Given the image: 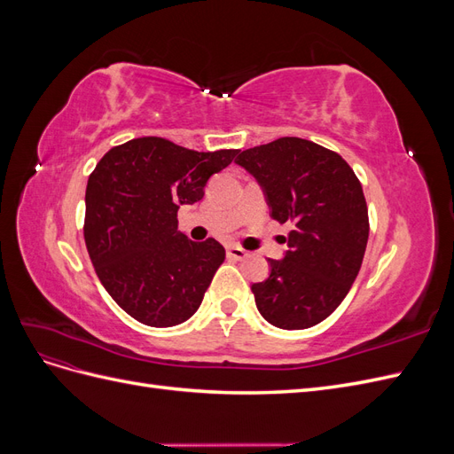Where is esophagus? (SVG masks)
Here are the masks:
<instances>
[{"label": "esophagus", "mask_w": 454, "mask_h": 454, "mask_svg": "<svg viewBox=\"0 0 454 454\" xmlns=\"http://www.w3.org/2000/svg\"><path fill=\"white\" fill-rule=\"evenodd\" d=\"M227 255L231 257V259H237V261H242V259H246L248 257V252L246 250H242L240 246H229L227 248Z\"/></svg>", "instance_id": "34e87169"}]
</instances>
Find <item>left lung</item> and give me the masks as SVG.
<instances>
[{
    "mask_svg": "<svg viewBox=\"0 0 454 454\" xmlns=\"http://www.w3.org/2000/svg\"><path fill=\"white\" fill-rule=\"evenodd\" d=\"M263 189L270 217L294 229L269 278L252 284L255 307L280 329L325 320L358 277L369 219L364 189L335 151L303 138H280L237 159Z\"/></svg>",
    "mask_w": 454,
    "mask_h": 454,
    "instance_id": "1",
    "label": "left lung"
}]
</instances>
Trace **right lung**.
I'll use <instances>...</instances> for the list:
<instances>
[{
	"instance_id": "right-lung-1",
	"label": "right lung",
	"mask_w": 454,
	"mask_h": 454,
	"mask_svg": "<svg viewBox=\"0 0 454 454\" xmlns=\"http://www.w3.org/2000/svg\"><path fill=\"white\" fill-rule=\"evenodd\" d=\"M237 155L145 136L112 147L96 164L85 193V244L106 292L134 320L172 327L200 307L225 248L187 239L177 210L199 202L206 182Z\"/></svg>"
}]
</instances>
